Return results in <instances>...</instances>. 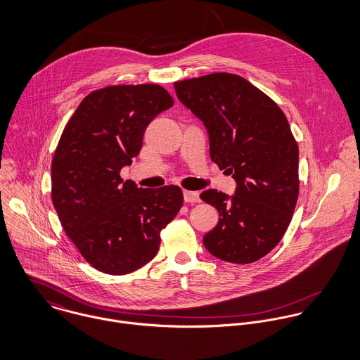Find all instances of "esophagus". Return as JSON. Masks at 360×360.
<instances>
[{"label": "esophagus", "mask_w": 360, "mask_h": 360, "mask_svg": "<svg viewBox=\"0 0 360 360\" xmlns=\"http://www.w3.org/2000/svg\"><path fill=\"white\" fill-rule=\"evenodd\" d=\"M184 200L186 203H199L200 202V198H199V193L198 192H193V191H184Z\"/></svg>", "instance_id": "obj_1"}]
</instances>
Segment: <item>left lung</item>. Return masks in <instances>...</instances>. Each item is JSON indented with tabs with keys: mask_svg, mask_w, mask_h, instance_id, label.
<instances>
[{
	"mask_svg": "<svg viewBox=\"0 0 360 360\" xmlns=\"http://www.w3.org/2000/svg\"><path fill=\"white\" fill-rule=\"evenodd\" d=\"M174 87L206 127L212 160L236 182L232 196L216 189L200 195L219 216L205 248L224 262L253 263L278 245L297 200L299 150L287 117L238 75L212 73Z\"/></svg>",
	"mask_w": 360,
	"mask_h": 360,
	"instance_id": "1",
	"label": "left lung"
}]
</instances>
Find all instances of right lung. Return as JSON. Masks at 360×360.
Listing matches in <instances>:
<instances>
[{"mask_svg":"<svg viewBox=\"0 0 360 360\" xmlns=\"http://www.w3.org/2000/svg\"><path fill=\"white\" fill-rule=\"evenodd\" d=\"M158 84L110 86L86 96L51 165V198L80 255L94 269L129 274L158 252L160 232L184 203L181 188L139 189L120 172L139 155L148 124L171 108Z\"/></svg>","mask_w":360,"mask_h":360,"instance_id":"add662e5","label":"right lung"}]
</instances>
